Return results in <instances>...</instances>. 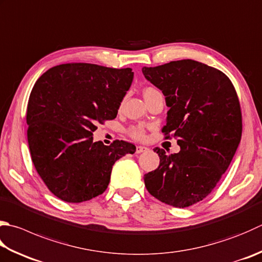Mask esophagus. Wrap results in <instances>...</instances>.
<instances>
[{
  "label": "esophagus",
  "mask_w": 262,
  "mask_h": 262,
  "mask_svg": "<svg viewBox=\"0 0 262 262\" xmlns=\"http://www.w3.org/2000/svg\"><path fill=\"white\" fill-rule=\"evenodd\" d=\"M148 150L147 147H144V146H137V149H136V154H140V152H144Z\"/></svg>",
  "instance_id": "esophagus-1"
}]
</instances>
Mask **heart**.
<instances>
[{"label": "heart", "instance_id": "1", "mask_svg": "<svg viewBox=\"0 0 262 262\" xmlns=\"http://www.w3.org/2000/svg\"><path fill=\"white\" fill-rule=\"evenodd\" d=\"M151 91H155V89H152V88H147V89H145L144 96H146L147 93H149V92H151ZM129 133H130L131 137L136 138V139L141 140V139H144V138H145V130L142 129L141 126H132L131 129L129 130Z\"/></svg>", "mask_w": 262, "mask_h": 262}]
</instances>
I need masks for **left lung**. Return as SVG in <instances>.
Returning a JSON list of instances; mask_svg holds the SVG:
<instances>
[{
  "mask_svg": "<svg viewBox=\"0 0 262 262\" xmlns=\"http://www.w3.org/2000/svg\"><path fill=\"white\" fill-rule=\"evenodd\" d=\"M142 73L170 108L162 132L180 146L171 155L155 148L160 165L145 174V186L163 203L184 209L205 199L233 160L242 137L237 93L223 72L191 59Z\"/></svg>",
  "mask_w": 262,
  "mask_h": 262,
  "instance_id": "1",
  "label": "left lung"
}]
</instances>
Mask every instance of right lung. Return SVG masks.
I'll list each match as a JSON object with an SVG mask.
<instances>
[{
  "instance_id": "1",
  "label": "right lung",
  "mask_w": 262,
  "mask_h": 262,
  "mask_svg": "<svg viewBox=\"0 0 262 262\" xmlns=\"http://www.w3.org/2000/svg\"><path fill=\"white\" fill-rule=\"evenodd\" d=\"M131 68L62 63L47 71L29 96L26 121L33 164L52 194L81 203L107 189L114 163L136 146L93 141L99 123L114 120L131 86Z\"/></svg>"
}]
</instances>
